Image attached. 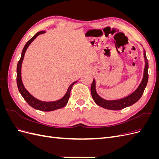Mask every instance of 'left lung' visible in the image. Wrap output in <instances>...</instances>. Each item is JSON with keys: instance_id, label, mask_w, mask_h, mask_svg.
<instances>
[{"instance_id": "obj_1", "label": "left lung", "mask_w": 159, "mask_h": 159, "mask_svg": "<svg viewBox=\"0 0 159 159\" xmlns=\"http://www.w3.org/2000/svg\"><path fill=\"white\" fill-rule=\"evenodd\" d=\"M144 58H145V70H144L143 73V78L141 81L140 85H139L137 89L132 93L131 95H128L127 97H125L122 99H117V100H106L104 99L98 94L97 91L95 89V81L93 79V82L91 85V93L93 99L94 100L95 103L98 105L99 106L103 107L107 109L110 110H121L127 107L131 106V105L135 103L137 101L139 100L141 98V96L144 92L148 78V60L147 58L145 51L144 50Z\"/></svg>"}]
</instances>
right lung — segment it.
Instances as JSON below:
<instances>
[{
  "label": "right lung",
  "instance_id": "right-lung-1",
  "mask_svg": "<svg viewBox=\"0 0 159 159\" xmlns=\"http://www.w3.org/2000/svg\"><path fill=\"white\" fill-rule=\"evenodd\" d=\"M45 32H46L45 31H41V32H37L34 36L32 38H30V39L26 42V44H25V47H24L22 52L20 59L19 60L17 64L16 83H17V86H18L19 92L20 93L23 98L25 99V100L28 103V104L30 105V106L36 109L43 111H52L58 109L66 106V105L68 103V99L70 98L71 88L73 87V85L77 82V81H74V83H72L69 86L68 90H67V92L66 93L65 95L63 98L59 100L55 101V102H42V101L34 97V96H32L25 88V86H24L22 81V78H21V67H22L24 57H25V52L28 48V47L29 46V45L31 44L32 42H33V40H34L38 36H39L40 34H44Z\"/></svg>",
  "mask_w": 159,
  "mask_h": 159
}]
</instances>
